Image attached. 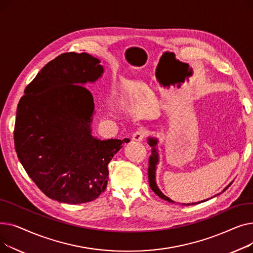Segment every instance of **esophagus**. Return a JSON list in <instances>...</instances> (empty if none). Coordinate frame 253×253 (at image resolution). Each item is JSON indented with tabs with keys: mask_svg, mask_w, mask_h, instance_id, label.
<instances>
[{
	"mask_svg": "<svg viewBox=\"0 0 253 253\" xmlns=\"http://www.w3.org/2000/svg\"><path fill=\"white\" fill-rule=\"evenodd\" d=\"M145 136V130L142 128H139L137 131H135L133 134H132V140L134 141H142V139Z\"/></svg>",
	"mask_w": 253,
	"mask_h": 253,
	"instance_id": "34e87169",
	"label": "esophagus"
}]
</instances>
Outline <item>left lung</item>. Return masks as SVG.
<instances>
[{"label":"left lung","instance_id":"1","mask_svg":"<svg viewBox=\"0 0 253 253\" xmlns=\"http://www.w3.org/2000/svg\"><path fill=\"white\" fill-rule=\"evenodd\" d=\"M148 143L150 144V147L152 148V155L149 159V183H150V187L151 189L153 190V192L160 197L161 199H163V200L165 201H168L170 203H175L171 200L170 198H168L167 196H165L161 191L160 189L158 188L157 185V182H156V170H157V165L159 163V154H158V150H157V144H158V139L156 137H148ZM232 184V182L230 184H228L227 187H225L222 192H224L225 190H227L230 185ZM221 192V193H222ZM207 201V200H206ZM201 202H205V201H201ZM201 202H196V203H188V204H182V205H195V204H198V203H201Z\"/></svg>","mask_w":253,"mask_h":253}]
</instances>
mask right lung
Instances as JSON below:
<instances>
[{"mask_svg": "<svg viewBox=\"0 0 253 253\" xmlns=\"http://www.w3.org/2000/svg\"><path fill=\"white\" fill-rule=\"evenodd\" d=\"M88 53H63L25 88L17 105L14 144L26 173L47 197L61 203L95 200L109 179L108 165L129 138L92 135L94 102L84 85L102 76Z\"/></svg>", "mask_w": 253, "mask_h": 253, "instance_id": "add662e5", "label": "right lung"}]
</instances>
